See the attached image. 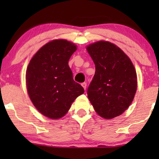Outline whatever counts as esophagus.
I'll list each match as a JSON object with an SVG mask.
<instances>
[{"label": "esophagus", "instance_id": "1", "mask_svg": "<svg viewBox=\"0 0 159 159\" xmlns=\"http://www.w3.org/2000/svg\"><path fill=\"white\" fill-rule=\"evenodd\" d=\"M82 86L83 87L84 90H86V88H87V83H86V82H83V83H82Z\"/></svg>", "mask_w": 159, "mask_h": 159}]
</instances>
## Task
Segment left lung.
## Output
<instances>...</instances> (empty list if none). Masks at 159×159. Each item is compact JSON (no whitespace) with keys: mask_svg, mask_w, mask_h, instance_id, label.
Here are the masks:
<instances>
[{"mask_svg":"<svg viewBox=\"0 0 159 159\" xmlns=\"http://www.w3.org/2000/svg\"><path fill=\"white\" fill-rule=\"evenodd\" d=\"M87 51L95 65L88 98L100 116H118L134 99L138 86L135 69L122 50L110 42L98 41L89 45Z\"/></svg>","mask_w":159,"mask_h":159,"instance_id":"8db88e82","label":"left lung"}]
</instances>
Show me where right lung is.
<instances>
[{
	"instance_id": "right-lung-1",
	"label": "right lung",
	"mask_w": 159,
	"mask_h": 159,
	"mask_svg": "<svg viewBox=\"0 0 159 159\" xmlns=\"http://www.w3.org/2000/svg\"><path fill=\"white\" fill-rule=\"evenodd\" d=\"M77 46L66 40H54L41 48L26 72L28 94L43 115L52 119L65 116L71 103L84 90L74 81L69 60Z\"/></svg>"
}]
</instances>
